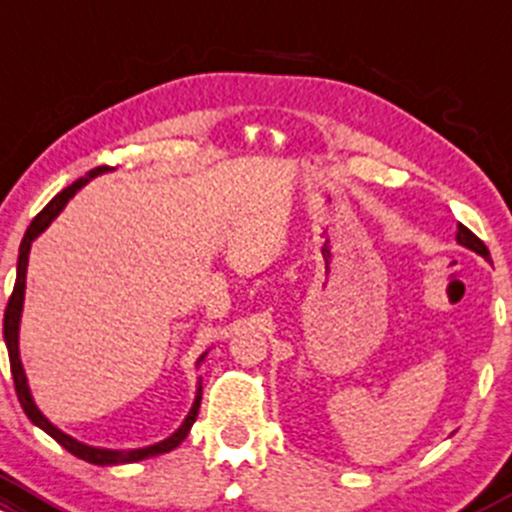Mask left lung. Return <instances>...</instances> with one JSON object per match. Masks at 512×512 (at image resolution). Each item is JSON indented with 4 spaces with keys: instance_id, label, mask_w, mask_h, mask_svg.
I'll return each mask as SVG.
<instances>
[{
    "instance_id": "1",
    "label": "left lung",
    "mask_w": 512,
    "mask_h": 512,
    "mask_svg": "<svg viewBox=\"0 0 512 512\" xmlns=\"http://www.w3.org/2000/svg\"><path fill=\"white\" fill-rule=\"evenodd\" d=\"M457 243L462 245V247H466V250L476 252V255L486 257V260H488V247H486L484 243H481V240L476 238V235L471 233L469 228L462 226V223H459V226H457Z\"/></svg>"
}]
</instances>
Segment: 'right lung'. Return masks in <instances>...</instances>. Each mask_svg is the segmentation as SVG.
<instances>
[{"mask_svg": "<svg viewBox=\"0 0 512 512\" xmlns=\"http://www.w3.org/2000/svg\"><path fill=\"white\" fill-rule=\"evenodd\" d=\"M104 172H111V167H94V170H89L84 177L77 179V182H72L70 187H65L63 192L58 196H53V201L38 213L36 218H33V223L28 226L24 240H21V247H19V262H16V284H14V291H11V299L7 303V311H4V342H7V350H9V362H11V376H14V386H16V396H19V403L21 408H24V413L28 415V420H31L36 428H41L43 432H48L50 437H53L58 445H63L67 452L75 454V457L84 459V462L89 464H99V466H111V464H133V462H143V459L148 457H157V454H165V452H172L174 447L182 445V440L187 437V432L192 430L196 415H199V406H201V376L199 381H196V396H194V403L192 408H189L187 418H184V423L179 425L177 430L172 432L167 440H160L155 442V445H148V447H138V449H106V447H92V445H84V442L75 440L72 435H67L60 428H55L53 423L38 411L36 401H33L31 396V389H28V379H26V372H24V364H21V352H19V328H21V311H24V294H26V269H28V252H31V243L38 238V235L46 230L50 223L55 221V218L63 213V209L67 206V201L72 199L84 184L89 182V179L99 177V174ZM206 355H209V350L204 352L199 359H196V369L201 367V362H204Z\"/></svg>", "mask_w": 512, "mask_h": 512, "instance_id": "right-lung-1", "label": "right lung"}]
</instances>
